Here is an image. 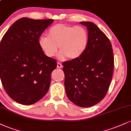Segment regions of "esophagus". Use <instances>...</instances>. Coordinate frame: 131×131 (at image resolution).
I'll return each mask as SVG.
<instances>
[{
	"label": "esophagus",
	"instance_id": "34e87169",
	"mask_svg": "<svg viewBox=\"0 0 131 131\" xmlns=\"http://www.w3.org/2000/svg\"><path fill=\"white\" fill-rule=\"evenodd\" d=\"M57 68H62V64H61V63L60 62H57Z\"/></svg>",
	"mask_w": 131,
	"mask_h": 131
}]
</instances>
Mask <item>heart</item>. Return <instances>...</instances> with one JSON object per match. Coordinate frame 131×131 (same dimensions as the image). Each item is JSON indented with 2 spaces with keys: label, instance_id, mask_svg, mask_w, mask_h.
Here are the masks:
<instances>
[{
  "label": "heart",
  "instance_id": "obj_1",
  "mask_svg": "<svg viewBox=\"0 0 131 131\" xmlns=\"http://www.w3.org/2000/svg\"><path fill=\"white\" fill-rule=\"evenodd\" d=\"M89 33L82 26L58 24L49 29L48 36H41L38 41L41 49L48 57L56 56L60 50L59 59L74 60L84 53L89 45Z\"/></svg>",
  "mask_w": 131,
  "mask_h": 131
}]
</instances>
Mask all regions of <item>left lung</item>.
I'll list each match as a JSON object with an SVG mask.
<instances>
[{
  "instance_id": "obj_1",
  "label": "left lung",
  "mask_w": 131,
  "mask_h": 131,
  "mask_svg": "<svg viewBox=\"0 0 131 131\" xmlns=\"http://www.w3.org/2000/svg\"><path fill=\"white\" fill-rule=\"evenodd\" d=\"M80 23L87 28V48L80 57L63 63V70L69 100L78 106L88 107L100 102L107 92L114 57L111 41L96 25L91 22Z\"/></svg>"
}]
</instances>
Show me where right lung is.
Returning a JSON list of instances; mask_svg holds the SVG:
<instances>
[{
    "label": "right lung",
    "mask_w": 131,
    "mask_h": 131,
    "mask_svg": "<svg viewBox=\"0 0 131 131\" xmlns=\"http://www.w3.org/2000/svg\"><path fill=\"white\" fill-rule=\"evenodd\" d=\"M53 19L23 18L9 28L0 44V78L9 96L23 105L40 100L48 92L55 59L41 49V35Z\"/></svg>",
    "instance_id": "1"
}]
</instances>
